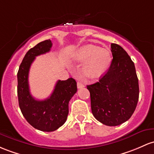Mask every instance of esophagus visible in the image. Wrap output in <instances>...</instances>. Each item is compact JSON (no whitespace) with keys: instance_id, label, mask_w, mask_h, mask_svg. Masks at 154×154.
Here are the masks:
<instances>
[{"instance_id":"obj_1","label":"esophagus","mask_w":154,"mask_h":154,"mask_svg":"<svg viewBox=\"0 0 154 154\" xmlns=\"http://www.w3.org/2000/svg\"><path fill=\"white\" fill-rule=\"evenodd\" d=\"M77 88H82L84 87L83 83H82V82H80V81H78V82H77Z\"/></svg>"}]
</instances>
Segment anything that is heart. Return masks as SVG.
<instances>
[{
    "mask_svg": "<svg viewBox=\"0 0 154 154\" xmlns=\"http://www.w3.org/2000/svg\"><path fill=\"white\" fill-rule=\"evenodd\" d=\"M72 60L77 63H85L83 72L86 77L96 78L102 76L110 65L111 54L107 49L93 45H87L77 49L72 54Z\"/></svg>",
    "mask_w": 154,
    "mask_h": 154,
    "instance_id": "heart-1",
    "label": "heart"
}]
</instances>
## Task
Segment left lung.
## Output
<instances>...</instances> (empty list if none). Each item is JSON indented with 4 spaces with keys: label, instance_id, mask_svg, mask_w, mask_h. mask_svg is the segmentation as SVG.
I'll list each match as a JSON object with an SVG mask.
<instances>
[{
    "label": "left lung",
    "instance_id": "left-lung-1",
    "mask_svg": "<svg viewBox=\"0 0 154 154\" xmlns=\"http://www.w3.org/2000/svg\"><path fill=\"white\" fill-rule=\"evenodd\" d=\"M110 66L99 80L87 85L91 111L95 118L109 126H118L131 118L139 99V84L134 62L124 49L111 44Z\"/></svg>",
    "mask_w": 154,
    "mask_h": 154
}]
</instances>
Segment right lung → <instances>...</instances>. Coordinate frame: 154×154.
Returning a JSON list of instances; mask_svg holds the SVG:
<instances>
[{"label": "right lung", "mask_w": 154, "mask_h": 154, "mask_svg": "<svg viewBox=\"0 0 154 154\" xmlns=\"http://www.w3.org/2000/svg\"><path fill=\"white\" fill-rule=\"evenodd\" d=\"M50 39L40 42L25 54L17 72V96L19 106L26 121L35 129L53 131L63 125L69 114V102L77 91L73 78L58 80L51 96L45 100H37L30 93L29 70L38 55L50 50Z\"/></svg>", "instance_id": "right-lung-1"}]
</instances>
